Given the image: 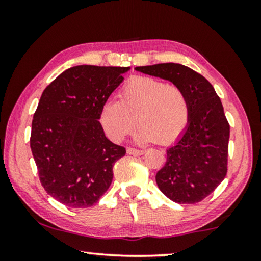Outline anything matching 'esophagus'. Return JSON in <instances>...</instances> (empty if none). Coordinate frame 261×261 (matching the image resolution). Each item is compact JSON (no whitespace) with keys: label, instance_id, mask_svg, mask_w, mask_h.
Returning <instances> with one entry per match:
<instances>
[{"label":"esophagus","instance_id":"1","mask_svg":"<svg viewBox=\"0 0 261 261\" xmlns=\"http://www.w3.org/2000/svg\"><path fill=\"white\" fill-rule=\"evenodd\" d=\"M127 153H128V154H132V155H142L145 153V151H142V149H137V148L128 147L127 148Z\"/></svg>","mask_w":261,"mask_h":261}]
</instances>
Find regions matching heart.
<instances>
[{
	"label": "heart",
	"instance_id": "1",
	"mask_svg": "<svg viewBox=\"0 0 261 261\" xmlns=\"http://www.w3.org/2000/svg\"><path fill=\"white\" fill-rule=\"evenodd\" d=\"M119 98L106 101L99 112V122L114 142L123 141L138 123L135 141L167 145L188 126L190 107L177 85L152 77H134L123 85Z\"/></svg>",
	"mask_w": 261,
	"mask_h": 261
}]
</instances>
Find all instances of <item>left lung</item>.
I'll return each instance as SVG.
<instances>
[{"label":"left lung","mask_w":261,"mask_h":261,"mask_svg":"<svg viewBox=\"0 0 261 261\" xmlns=\"http://www.w3.org/2000/svg\"><path fill=\"white\" fill-rule=\"evenodd\" d=\"M135 70L169 81L187 95L190 117L166 163L155 174L160 191L179 204H194L212 194L227 174L229 123L215 89L202 74L176 63Z\"/></svg>","instance_id":"8db88e82"}]
</instances>
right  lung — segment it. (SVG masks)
I'll return each mask as SVG.
<instances>
[{
  "label": "right lung",
  "mask_w": 261,
  "mask_h": 261,
  "mask_svg": "<svg viewBox=\"0 0 261 261\" xmlns=\"http://www.w3.org/2000/svg\"><path fill=\"white\" fill-rule=\"evenodd\" d=\"M130 67L78 65L42 92L32 121L31 149L45 191L70 208L94 205L108 190L126 148L107 139L101 107Z\"/></svg>",
  "instance_id": "right-lung-1"
}]
</instances>
